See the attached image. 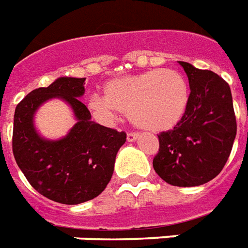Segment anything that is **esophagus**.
<instances>
[{"label":"esophagus","instance_id":"esophagus-1","mask_svg":"<svg viewBox=\"0 0 248 248\" xmlns=\"http://www.w3.org/2000/svg\"><path fill=\"white\" fill-rule=\"evenodd\" d=\"M139 139V133H135V132H129L128 135H126V140L132 142V141H136V140Z\"/></svg>","mask_w":248,"mask_h":248}]
</instances>
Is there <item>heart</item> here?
I'll return each instance as SVG.
<instances>
[{"label": "heart", "instance_id": "heart-1", "mask_svg": "<svg viewBox=\"0 0 248 248\" xmlns=\"http://www.w3.org/2000/svg\"><path fill=\"white\" fill-rule=\"evenodd\" d=\"M188 99L183 74L165 68L113 78L106 83L104 96L91 95L87 107L103 124L112 123L120 111L141 129L163 132L182 120Z\"/></svg>", "mask_w": 248, "mask_h": 248}]
</instances>
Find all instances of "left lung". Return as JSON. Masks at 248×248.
<instances>
[{
  "label": "left lung",
  "instance_id": "8db88e82",
  "mask_svg": "<svg viewBox=\"0 0 248 248\" xmlns=\"http://www.w3.org/2000/svg\"><path fill=\"white\" fill-rule=\"evenodd\" d=\"M189 82V99L176 125L158 135L153 167L166 183L195 187L221 172L237 135L230 86L218 74L179 61Z\"/></svg>",
  "mask_w": 248,
  "mask_h": 248
}]
</instances>
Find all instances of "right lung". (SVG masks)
Wrapping results in <instances>:
<instances>
[{
  "label": "right lung",
  "instance_id": "add662e5",
  "mask_svg": "<svg viewBox=\"0 0 248 248\" xmlns=\"http://www.w3.org/2000/svg\"><path fill=\"white\" fill-rule=\"evenodd\" d=\"M86 78L60 77L20 100L14 113L13 154L26 179L40 195L68 205L89 202L103 192L111 180L125 132L91 122L79 98ZM59 97L74 109L78 123L60 140H46L33 125L34 112L44 101Z\"/></svg>",
  "mask_w": 248,
  "mask_h": 248
}]
</instances>
